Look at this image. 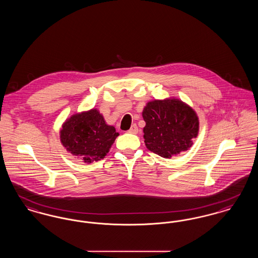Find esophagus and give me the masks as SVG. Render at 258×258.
I'll use <instances>...</instances> for the list:
<instances>
[{"label":"esophagus","instance_id":"34e87169","mask_svg":"<svg viewBox=\"0 0 258 258\" xmlns=\"http://www.w3.org/2000/svg\"><path fill=\"white\" fill-rule=\"evenodd\" d=\"M128 133L130 134H133V135H137V133H138V127H137V125L136 124H133L132 125V127L128 130Z\"/></svg>","mask_w":258,"mask_h":258}]
</instances>
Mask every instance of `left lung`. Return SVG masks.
Returning <instances> with one entry per match:
<instances>
[{
    "label": "left lung",
    "instance_id": "8db88e82",
    "mask_svg": "<svg viewBox=\"0 0 258 258\" xmlns=\"http://www.w3.org/2000/svg\"><path fill=\"white\" fill-rule=\"evenodd\" d=\"M148 150L164 159L188 150L199 132L197 112L176 98L148 101L142 112Z\"/></svg>",
    "mask_w": 258,
    "mask_h": 258
}]
</instances>
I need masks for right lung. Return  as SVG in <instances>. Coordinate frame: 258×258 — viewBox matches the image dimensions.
I'll return each mask as SVG.
<instances>
[{
	"mask_svg": "<svg viewBox=\"0 0 258 258\" xmlns=\"http://www.w3.org/2000/svg\"><path fill=\"white\" fill-rule=\"evenodd\" d=\"M119 135L107 124L97 108L75 113L68 118L60 131L61 145L85 163L102 160Z\"/></svg>",
	"mask_w": 258,
	"mask_h": 258,
	"instance_id": "add662e5",
	"label": "right lung"
}]
</instances>
